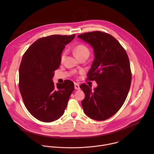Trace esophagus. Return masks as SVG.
Instances as JSON below:
<instances>
[{
    "mask_svg": "<svg viewBox=\"0 0 154 154\" xmlns=\"http://www.w3.org/2000/svg\"><path fill=\"white\" fill-rule=\"evenodd\" d=\"M79 84L78 83H74V88L75 90H80V86H79Z\"/></svg>",
    "mask_w": 154,
    "mask_h": 154,
    "instance_id": "34e87169",
    "label": "esophagus"
}]
</instances>
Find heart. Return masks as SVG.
Segmentation results:
<instances>
[{
	"label": "heart",
	"mask_w": 154,
	"mask_h": 154,
	"mask_svg": "<svg viewBox=\"0 0 154 154\" xmlns=\"http://www.w3.org/2000/svg\"><path fill=\"white\" fill-rule=\"evenodd\" d=\"M74 53L76 55V56L80 58L84 56H88V57L90 53L89 48H88L86 45H83V44H79V45H77L74 48ZM66 56V52H64L61 57V60H63Z\"/></svg>",
	"instance_id": "obj_1"
}]
</instances>
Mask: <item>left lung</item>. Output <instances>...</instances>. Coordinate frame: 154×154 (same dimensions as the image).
Returning a JSON list of instances; mask_svg holds the SVG:
<instances>
[{
  "label": "left lung",
  "instance_id": "8db88e82",
  "mask_svg": "<svg viewBox=\"0 0 154 154\" xmlns=\"http://www.w3.org/2000/svg\"><path fill=\"white\" fill-rule=\"evenodd\" d=\"M78 38L93 47L95 59L87 80H95L97 86H80L85 97L82 101L85 113L96 121H105L115 115L124 104L131 80L130 61L125 50L111 35L94 31Z\"/></svg>",
  "mask_w": 154,
  "mask_h": 154
}]
</instances>
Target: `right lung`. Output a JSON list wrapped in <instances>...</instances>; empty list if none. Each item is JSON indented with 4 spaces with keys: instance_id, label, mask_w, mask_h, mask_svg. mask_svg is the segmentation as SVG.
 I'll return each instance as SVG.
<instances>
[{
    "instance_id": "right-lung-1",
    "label": "right lung",
    "mask_w": 154,
    "mask_h": 154,
    "mask_svg": "<svg viewBox=\"0 0 154 154\" xmlns=\"http://www.w3.org/2000/svg\"><path fill=\"white\" fill-rule=\"evenodd\" d=\"M75 35H53L36 41L24 53L19 66V88L29 113L39 121L50 122L64 113L74 83L66 80L54 85V71L61 63L65 45Z\"/></svg>"
}]
</instances>
